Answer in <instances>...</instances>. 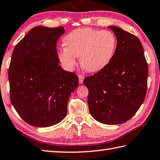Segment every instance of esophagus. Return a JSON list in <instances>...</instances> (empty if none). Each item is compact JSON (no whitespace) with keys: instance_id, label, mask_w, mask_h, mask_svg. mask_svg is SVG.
I'll return each instance as SVG.
<instances>
[{"instance_id":"34e87169","label":"esophagus","mask_w":160,"mask_h":160,"mask_svg":"<svg viewBox=\"0 0 160 160\" xmlns=\"http://www.w3.org/2000/svg\"><path fill=\"white\" fill-rule=\"evenodd\" d=\"M78 77H79V83H82L83 79H84V76L83 74H79L78 75Z\"/></svg>"}]
</instances>
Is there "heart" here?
Masks as SVG:
<instances>
[{
	"label": "heart",
	"mask_w": 160,
	"mask_h": 160,
	"mask_svg": "<svg viewBox=\"0 0 160 160\" xmlns=\"http://www.w3.org/2000/svg\"><path fill=\"white\" fill-rule=\"evenodd\" d=\"M64 48L58 56L68 70L77 64L76 57H81V65L89 72H97L110 62L117 46L116 35L109 31L90 28H79L69 32L64 38Z\"/></svg>",
	"instance_id": "obj_1"
}]
</instances>
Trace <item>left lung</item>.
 Here are the masks:
<instances>
[{
    "instance_id": "left-lung-1",
    "label": "left lung",
    "mask_w": 160,
    "mask_h": 160,
    "mask_svg": "<svg viewBox=\"0 0 160 160\" xmlns=\"http://www.w3.org/2000/svg\"><path fill=\"white\" fill-rule=\"evenodd\" d=\"M117 38L110 62L97 73L87 77L90 113L98 122L117 125L128 121L146 98L148 69L138 38L117 26H108Z\"/></svg>"
}]
</instances>
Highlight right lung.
Instances as JSON below:
<instances>
[{"label": "right lung", "mask_w": 160, "mask_h": 160, "mask_svg": "<svg viewBox=\"0 0 160 160\" xmlns=\"http://www.w3.org/2000/svg\"><path fill=\"white\" fill-rule=\"evenodd\" d=\"M65 31L62 26H36L12 55L8 70L11 102L24 121L34 127H49L64 119L68 99L79 84L76 74L58 64L56 43Z\"/></svg>", "instance_id": "1"}]
</instances>
